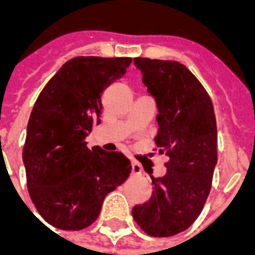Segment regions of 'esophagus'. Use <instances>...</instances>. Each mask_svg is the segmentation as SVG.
Returning a JSON list of instances; mask_svg holds the SVG:
<instances>
[{
    "instance_id": "1",
    "label": "esophagus",
    "mask_w": 255,
    "mask_h": 255,
    "mask_svg": "<svg viewBox=\"0 0 255 255\" xmlns=\"http://www.w3.org/2000/svg\"><path fill=\"white\" fill-rule=\"evenodd\" d=\"M131 165H132V173H135V175H140V173H142V166H140L139 162L132 161V162H131Z\"/></svg>"
}]
</instances>
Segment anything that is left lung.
Returning a JSON list of instances; mask_svg holds the SVG:
<instances>
[{
	"mask_svg": "<svg viewBox=\"0 0 255 255\" xmlns=\"http://www.w3.org/2000/svg\"><path fill=\"white\" fill-rule=\"evenodd\" d=\"M133 63L157 101L154 140L168 161L165 176L151 177V197L133 206L132 217L147 235L168 238L187 230L209 197L217 162L216 116L208 91L186 65L147 57Z\"/></svg>",
	"mask_w": 255,
	"mask_h": 255,
	"instance_id": "1",
	"label": "left lung"
}]
</instances>
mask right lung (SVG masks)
<instances>
[{
    "label": "right lung",
    "mask_w": 255,
    "mask_h": 255,
    "mask_svg": "<svg viewBox=\"0 0 255 255\" xmlns=\"http://www.w3.org/2000/svg\"><path fill=\"white\" fill-rule=\"evenodd\" d=\"M131 63V57H73L36 98L23 161L31 201L56 228L79 231L93 224L106 195L131 173L122 153L98 146L90 150L86 142L101 122L104 90Z\"/></svg>",
    "instance_id": "1"
}]
</instances>
